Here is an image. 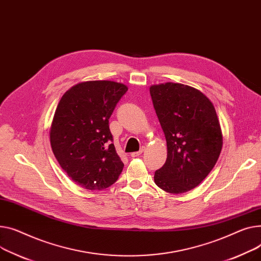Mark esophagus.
<instances>
[{
  "mask_svg": "<svg viewBox=\"0 0 261 261\" xmlns=\"http://www.w3.org/2000/svg\"><path fill=\"white\" fill-rule=\"evenodd\" d=\"M144 151H145V148H142L140 151L131 153V158H137V156H140L141 154H143V152H144Z\"/></svg>",
  "mask_w": 261,
  "mask_h": 261,
  "instance_id": "esophagus-1",
  "label": "esophagus"
}]
</instances>
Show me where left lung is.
Listing matches in <instances>:
<instances>
[{
    "label": "left lung",
    "instance_id": "8db88e82",
    "mask_svg": "<svg viewBox=\"0 0 261 261\" xmlns=\"http://www.w3.org/2000/svg\"><path fill=\"white\" fill-rule=\"evenodd\" d=\"M153 106L167 141V161L154 181L171 194L197 187L214 168L222 148L215 108L202 92L182 84L150 87Z\"/></svg>",
    "mask_w": 261,
    "mask_h": 261
}]
</instances>
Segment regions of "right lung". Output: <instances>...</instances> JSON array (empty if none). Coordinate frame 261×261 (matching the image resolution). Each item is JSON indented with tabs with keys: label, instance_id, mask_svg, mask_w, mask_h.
Listing matches in <instances>:
<instances>
[{
	"label": "right lung",
	"instance_id": "add662e5",
	"mask_svg": "<svg viewBox=\"0 0 261 261\" xmlns=\"http://www.w3.org/2000/svg\"><path fill=\"white\" fill-rule=\"evenodd\" d=\"M127 91L116 82H84L65 92L57 107L50 128L52 151L67 175L85 189H106L123 171L109 118Z\"/></svg>",
	"mask_w": 261,
	"mask_h": 261
}]
</instances>
